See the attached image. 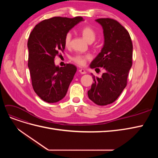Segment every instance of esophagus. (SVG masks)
I'll list each match as a JSON object with an SVG mask.
<instances>
[{
    "instance_id": "esophagus-1",
    "label": "esophagus",
    "mask_w": 158,
    "mask_h": 158,
    "mask_svg": "<svg viewBox=\"0 0 158 158\" xmlns=\"http://www.w3.org/2000/svg\"><path fill=\"white\" fill-rule=\"evenodd\" d=\"M79 73H80V74H86V72H85L84 69H80V70H79Z\"/></svg>"
}]
</instances>
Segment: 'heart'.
Instances as JSON below:
<instances>
[{
	"instance_id": "1",
	"label": "heart",
	"mask_w": 158,
	"mask_h": 158,
	"mask_svg": "<svg viewBox=\"0 0 158 158\" xmlns=\"http://www.w3.org/2000/svg\"><path fill=\"white\" fill-rule=\"evenodd\" d=\"M80 33L83 37L84 39L88 43H92L96 37V31L92 27L86 26L81 28ZM72 35L70 32L67 33L64 37V45L66 47H69L70 45ZM91 56L89 55H76L72 57V60L74 61L75 63L78 64L80 66L85 65L86 61L89 60Z\"/></svg>"
}]
</instances>
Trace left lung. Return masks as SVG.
Returning a JSON list of instances; mask_svg holds the SVG:
<instances>
[{"instance_id": "left-lung-1", "label": "left lung", "mask_w": 158, "mask_h": 158, "mask_svg": "<svg viewBox=\"0 0 158 158\" xmlns=\"http://www.w3.org/2000/svg\"><path fill=\"white\" fill-rule=\"evenodd\" d=\"M103 27L104 45L101 52L91 63V69H104L101 78L93 76L94 83L88 92L90 100L98 106L113 103L127 84L132 64V44L128 31L111 18L95 20Z\"/></svg>"}]
</instances>
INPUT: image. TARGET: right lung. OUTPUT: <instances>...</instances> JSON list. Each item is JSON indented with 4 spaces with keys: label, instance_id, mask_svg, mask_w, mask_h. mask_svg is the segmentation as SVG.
<instances>
[{
    "label": "right lung",
    "instance_id": "obj_1",
    "mask_svg": "<svg viewBox=\"0 0 158 158\" xmlns=\"http://www.w3.org/2000/svg\"><path fill=\"white\" fill-rule=\"evenodd\" d=\"M84 21L82 17H53L37 24L27 41L28 67L36 94L47 103H56L67 92L77 68L55 64L54 59L65 49L64 37L72 28Z\"/></svg>",
    "mask_w": 158,
    "mask_h": 158
}]
</instances>
